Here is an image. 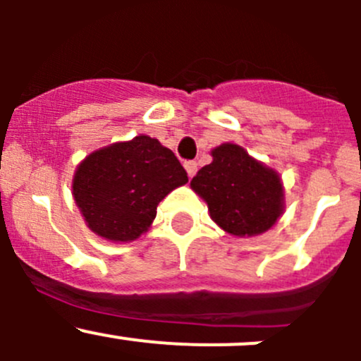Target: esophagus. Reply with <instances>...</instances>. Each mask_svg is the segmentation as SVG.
<instances>
[{
	"instance_id": "1",
	"label": "esophagus",
	"mask_w": 361,
	"mask_h": 361,
	"mask_svg": "<svg viewBox=\"0 0 361 361\" xmlns=\"http://www.w3.org/2000/svg\"><path fill=\"white\" fill-rule=\"evenodd\" d=\"M185 169H187L188 176L192 178L197 173V162H195V160H187V162H185Z\"/></svg>"
}]
</instances>
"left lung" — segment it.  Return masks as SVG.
<instances>
[{"instance_id": "obj_1", "label": "left lung", "mask_w": 361, "mask_h": 361, "mask_svg": "<svg viewBox=\"0 0 361 361\" xmlns=\"http://www.w3.org/2000/svg\"><path fill=\"white\" fill-rule=\"evenodd\" d=\"M211 155L213 162L199 169L190 187L207 202L214 224L232 235L269 231L283 213L278 173L238 145H220Z\"/></svg>"}]
</instances>
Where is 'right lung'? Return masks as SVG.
I'll return each instance as SVG.
<instances>
[{
  "mask_svg": "<svg viewBox=\"0 0 361 361\" xmlns=\"http://www.w3.org/2000/svg\"><path fill=\"white\" fill-rule=\"evenodd\" d=\"M188 181L169 148L136 136L94 152L73 178V195L87 225L110 241H134L152 225L159 202Z\"/></svg>",
  "mask_w": 361,
  "mask_h": 361,
  "instance_id": "1",
  "label": "right lung"
}]
</instances>
